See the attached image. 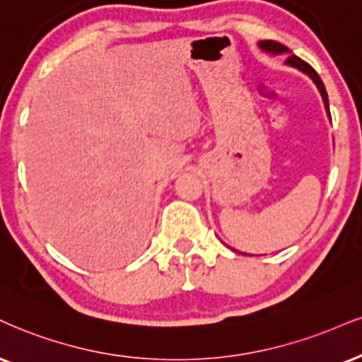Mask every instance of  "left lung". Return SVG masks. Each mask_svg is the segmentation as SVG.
<instances>
[{
    "instance_id": "obj_1",
    "label": "left lung",
    "mask_w": 362,
    "mask_h": 362,
    "mask_svg": "<svg viewBox=\"0 0 362 362\" xmlns=\"http://www.w3.org/2000/svg\"><path fill=\"white\" fill-rule=\"evenodd\" d=\"M260 47H262L263 50H265V52H272V53L287 52V47H285V45H280L279 42H274V40H269V42H262V43H260ZM287 64L293 65V66H297V69H300L302 72H305V74H309V75H310L312 80H314V82H315V86H317V88L320 90V93H322V99H324L325 109H327V112H329V99H327V92H325V87H324L322 80H320V77H319V74L315 72V70L312 69V66H310L309 64H307V62L302 60V58H298L297 55H288V58H287ZM329 115H331V112H329Z\"/></svg>"
}]
</instances>
